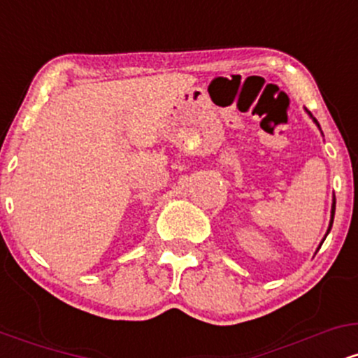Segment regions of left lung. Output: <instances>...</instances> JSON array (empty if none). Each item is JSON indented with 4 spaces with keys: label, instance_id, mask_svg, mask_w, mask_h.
Segmentation results:
<instances>
[{
    "label": "left lung",
    "instance_id": "8db88e82",
    "mask_svg": "<svg viewBox=\"0 0 358 358\" xmlns=\"http://www.w3.org/2000/svg\"><path fill=\"white\" fill-rule=\"evenodd\" d=\"M306 113H308V114H310V116H311V113H310V110H306ZM311 119H313V121H315V124L320 127V124H318V121H316V119H315L313 116H311ZM335 203H336V202H335V196H334V203H331V219H330V225H328V231H327V234H324V239H327L328 232H330V231H331V225H334V217H335ZM324 239H323V241H324ZM323 241H322V244H323ZM322 244H320V248H322ZM320 248H318V249H320Z\"/></svg>",
    "mask_w": 358,
    "mask_h": 358
}]
</instances>
